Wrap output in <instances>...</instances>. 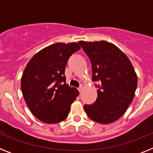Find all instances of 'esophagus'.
Returning a JSON list of instances; mask_svg holds the SVG:
<instances>
[{
  "mask_svg": "<svg viewBox=\"0 0 153 153\" xmlns=\"http://www.w3.org/2000/svg\"><path fill=\"white\" fill-rule=\"evenodd\" d=\"M83 86H79V88H78V90H79V93H81V92H82V90H83Z\"/></svg>",
  "mask_w": 153,
  "mask_h": 153,
  "instance_id": "obj_1",
  "label": "esophagus"
}]
</instances>
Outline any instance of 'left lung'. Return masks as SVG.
I'll use <instances>...</instances> for the list:
<instances>
[{
    "label": "left lung",
    "instance_id": "1",
    "mask_svg": "<svg viewBox=\"0 0 153 153\" xmlns=\"http://www.w3.org/2000/svg\"><path fill=\"white\" fill-rule=\"evenodd\" d=\"M90 58L92 80L97 82V99L83 106L92 120L108 124L119 120L134 98L137 75L126 55L117 46L105 40L79 41Z\"/></svg>",
    "mask_w": 153,
    "mask_h": 153
}]
</instances>
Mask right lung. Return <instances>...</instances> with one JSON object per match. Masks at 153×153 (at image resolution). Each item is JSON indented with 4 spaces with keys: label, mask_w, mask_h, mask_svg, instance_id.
<instances>
[{
    "label": "right lung",
    "mask_w": 153,
    "mask_h": 153,
    "mask_svg": "<svg viewBox=\"0 0 153 153\" xmlns=\"http://www.w3.org/2000/svg\"><path fill=\"white\" fill-rule=\"evenodd\" d=\"M79 49L77 43H56L28 62L21 77V91L31 113L42 122L57 123L68 117L79 91L66 83L65 67Z\"/></svg>",
    "instance_id": "add662e5"
}]
</instances>
